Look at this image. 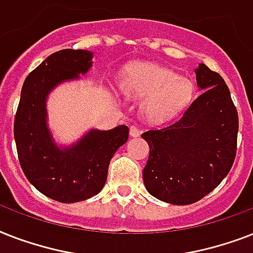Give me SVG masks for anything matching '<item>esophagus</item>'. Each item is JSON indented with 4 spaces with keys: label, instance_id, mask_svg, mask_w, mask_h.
<instances>
[{
    "label": "esophagus",
    "instance_id": "34e87169",
    "mask_svg": "<svg viewBox=\"0 0 253 253\" xmlns=\"http://www.w3.org/2000/svg\"><path fill=\"white\" fill-rule=\"evenodd\" d=\"M129 132H130V136L132 137H138L139 133H141V130H139L138 126H136V125H132V126H130V129H129Z\"/></svg>",
    "mask_w": 253,
    "mask_h": 253
}]
</instances>
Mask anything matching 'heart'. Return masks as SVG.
I'll use <instances>...</instances> for the list:
<instances>
[{
  "mask_svg": "<svg viewBox=\"0 0 253 253\" xmlns=\"http://www.w3.org/2000/svg\"><path fill=\"white\" fill-rule=\"evenodd\" d=\"M121 88L129 96L145 98L141 110L151 121L175 116L191 102L195 91L191 80L154 64L129 66L123 77Z\"/></svg>",
  "mask_w": 253,
  "mask_h": 253,
  "instance_id": "obj_1",
  "label": "heart"
}]
</instances>
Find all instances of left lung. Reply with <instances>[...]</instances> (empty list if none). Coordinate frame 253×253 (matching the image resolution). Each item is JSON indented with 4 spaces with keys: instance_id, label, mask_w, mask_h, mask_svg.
Wrapping results in <instances>:
<instances>
[{
    "instance_id": "left-lung-1",
    "label": "left lung",
    "mask_w": 253,
    "mask_h": 253,
    "mask_svg": "<svg viewBox=\"0 0 253 253\" xmlns=\"http://www.w3.org/2000/svg\"><path fill=\"white\" fill-rule=\"evenodd\" d=\"M195 73L203 94L177 120L142 133L150 147L143 184L173 205L205 197L227 176L236 155L239 119L227 84L205 64Z\"/></svg>"
}]
</instances>
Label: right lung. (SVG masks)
Segmentation results:
<instances>
[{
  "label": "right lung",
  "instance_id": "add662e5",
  "mask_svg": "<svg viewBox=\"0 0 253 253\" xmlns=\"http://www.w3.org/2000/svg\"><path fill=\"white\" fill-rule=\"evenodd\" d=\"M92 53L62 49L46 57L24 81L14 120L19 163L28 181L46 197L72 204L102 191L116 150L128 141L129 129H91L70 147H60L46 125V96L64 81L78 80L92 66Z\"/></svg>",
  "mask_w": 253,
  "mask_h": 253
}]
</instances>
